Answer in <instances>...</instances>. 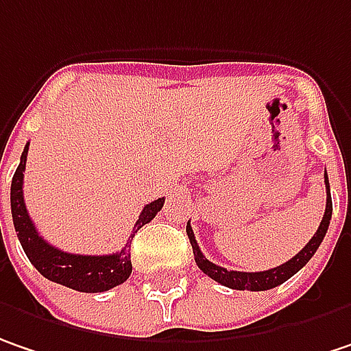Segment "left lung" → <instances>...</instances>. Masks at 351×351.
Returning a JSON list of instances; mask_svg holds the SVG:
<instances>
[{
    "instance_id": "8db88e82",
    "label": "left lung",
    "mask_w": 351,
    "mask_h": 351,
    "mask_svg": "<svg viewBox=\"0 0 351 351\" xmlns=\"http://www.w3.org/2000/svg\"><path fill=\"white\" fill-rule=\"evenodd\" d=\"M324 182H326V191H328V198H326V213L324 218L319 222L316 234L310 238V242L300 250L298 254L294 258H290L286 264L276 266V268H270V270H264V272H237V270H226L222 266L213 264L210 260H206V256L200 252L198 244H196L195 232L191 228V222H186V234L191 240V246H193V254H195L196 266L213 280H217L218 284L222 286H228L232 290H250V292H260V290H270V288H276L280 284H284L288 278H292L300 268H304L308 264V260L316 254V250L319 248L322 240L328 232V226H330V218H332V196H330V182H328V175H324Z\"/></svg>"
}]
</instances>
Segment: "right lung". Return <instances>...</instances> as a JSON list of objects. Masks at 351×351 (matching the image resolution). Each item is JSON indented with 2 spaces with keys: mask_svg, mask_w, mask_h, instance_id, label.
<instances>
[{
  "mask_svg": "<svg viewBox=\"0 0 351 351\" xmlns=\"http://www.w3.org/2000/svg\"><path fill=\"white\" fill-rule=\"evenodd\" d=\"M27 151H29V145H25L19 167L11 180V217H13L17 238L29 262L47 280L63 284L77 292H89V294L105 292L123 284L133 272L129 242L133 240L134 232L138 228H143L147 222H151L156 217V213L165 204V198H156L143 208V213L138 215V220L134 224L133 234L121 252L105 254V256H83V254L63 252L39 237L33 220L27 215V208L23 202V173H25V162H27Z\"/></svg>",
  "mask_w": 351,
  "mask_h": 351,
  "instance_id": "right-lung-1",
  "label": "right lung"
}]
</instances>
